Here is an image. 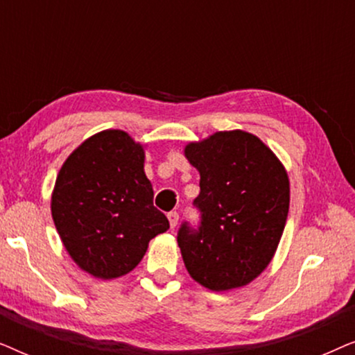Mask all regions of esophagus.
Instances as JSON below:
<instances>
[{
  "label": "esophagus",
  "instance_id": "obj_1",
  "mask_svg": "<svg viewBox=\"0 0 355 355\" xmlns=\"http://www.w3.org/2000/svg\"><path fill=\"white\" fill-rule=\"evenodd\" d=\"M168 220H169V225H171V227H176L178 223H179V213L178 211H169L168 213Z\"/></svg>",
  "mask_w": 355,
  "mask_h": 355
}]
</instances>
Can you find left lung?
Returning a JSON list of instances; mask_svg holds the SVG:
<instances>
[{"label": "left lung", "instance_id": "8db88e82", "mask_svg": "<svg viewBox=\"0 0 355 355\" xmlns=\"http://www.w3.org/2000/svg\"><path fill=\"white\" fill-rule=\"evenodd\" d=\"M186 157L200 173L193 207L197 227L178 231L184 265L211 291L249 284L273 259L289 211V179L275 153L244 130L216 132L189 144Z\"/></svg>", "mask_w": 355, "mask_h": 355}]
</instances>
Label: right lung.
<instances>
[{
	"label": "right lung",
	"instance_id": "right-lung-1",
	"mask_svg": "<svg viewBox=\"0 0 355 355\" xmlns=\"http://www.w3.org/2000/svg\"><path fill=\"white\" fill-rule=\"evenodd\" d=\"M144 148L123 130H103L69 155L56 178L51 215L72 260L95 278L132 271L169 221L153 207Z\"/></svg>",
	"mask_w": 355,
	"mask_h": 355
}]
</instances>
